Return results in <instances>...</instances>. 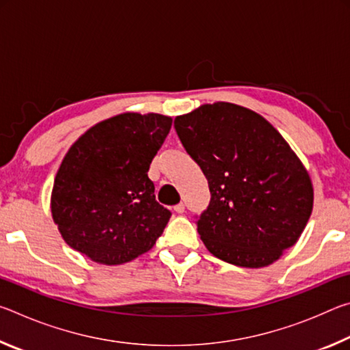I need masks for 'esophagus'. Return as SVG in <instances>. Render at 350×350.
Instances as JSON below:
<instances>
[{"label": "esophagus", "mask_w": 350, "mask_h": 350, "mask_svg": "<svg viewBox=\"0 0 350 350\" xmlns=\"http://www.w3.org/2000/svg\"><path fill=\"white\" fill-rule=\"evenodd\" d=\"M174 211L179 213V215H182V213H185V204H183V202L177 204V205L174 206Z\"/></svg>", "instance_id": "1"}]
</instances>
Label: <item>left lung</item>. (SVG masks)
<instances>
[{"label": "left lung", "mask_w": 350, "mask_h": 350, "mask_svg": "<svg viewBox=\"0 0 350 350\" xmlns=\"http://www.w3.org/2000/svg\"><path fill=\"white\" fill-rule=\"evenodd\" d=\"M174 128L208 180L198 232L211 254L259 269L296 244L312 215V180L262 116L217 102L176 117Z\"/></svg>", "instance_id": "obj_1"}]
</instances>
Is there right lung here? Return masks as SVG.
I'll list each match as a JSON object with an SVG mask.
<instances>
[{"instance_id": "1", "label": "right lung", "mask_w": 350, "mask_h": 350, "mask_svg": "<svg viewBox=\"0 0 350 350\" xmlns=\"http://www.w3.org/2000/svg\"><path fill=\"white\" fill-rule=\"evenodd\" d=\"M173 118L125 112L69 148L57 171L51 211L69 247L94 262L125 264L151 250L171 217L148 177Z\"/></svg>"}]
</instances>
